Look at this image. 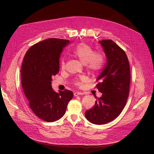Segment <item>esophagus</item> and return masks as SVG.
I'll return each instance as SVG.
<instances>
[{
    "label": "esophagus",
    "instance_id": "esophagus-1",
    "mask_svg": "<svg viewBox=\"0 0 154 154\" xmlns=\"http://www.w3.org/2000/svg\"><path fill=\"white\" fill-rule=\"evenodd\" d=\"M82 94H83V93L79 92V91H75V92L74 93V96H79V95H82Z\"/></svg>",
    "mask_w": 154,
    "mask_h": 154
}]
</instances>
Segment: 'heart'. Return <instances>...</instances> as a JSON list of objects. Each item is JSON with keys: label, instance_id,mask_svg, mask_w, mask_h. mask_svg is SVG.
<instances>
[{"label": "heart", "instance_id": "b5f03b06", "mask_svg": "<svg viewBox=\"0 0 154 154\" xmlns=\"http://www.w3.org/2000/svg\"><path fill=\"white\" fill-rule=\"evenodd\" d=\"M71 54L83 64L86 65L88 69L91 72H97L103 66L104 58L103 55L99 52H94L93 48L86 43L79 44ZM62 64L64 65V61H62ZM86 81V77L82 76L75 82V84L80 86L82 83Z\"/></svg>", "mask_w": 154, "mask_h": 154}]
</instances>
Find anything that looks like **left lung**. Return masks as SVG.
<instances>
[{
  "label": "left lung",
  "mask_w": 154,
  "mask_h": 154,
  "mask_svg": "<svg viewBox=\"0 0 154 154\" xmlns=\"http://www.w3.org/2000/svg\"><path fill=\"white\" fill-rule=\"evenodd\" d=\"M106 57L97 88L102 93L85 117L94 124H104L116 119L124 108L129 93L130 70L125 52L110 39L99 41Z\"/></svg>",
  "instance_id": "obj_1"
}]
</instances>
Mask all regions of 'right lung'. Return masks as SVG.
Instances as JSON below:
<instances>
[{"instance_id": "right-lung-1", "label": "right lung", "mask_w": 154, "mask_h": 154, "mask_svg": "<svg viewBox=\"0 0 154 154\" xmlns=\"http://www.w3.org/2000/svg\"><path fill=\"white\" fill-rule=\"evenodd\" d=\"M69 40L49 38L33 45L26 52L21 68V83L33 113L41 119L54 122L65 114L73 97L71 91L56 93L52 76L60 69V58Z\"/></svg>"}]
</instances>
